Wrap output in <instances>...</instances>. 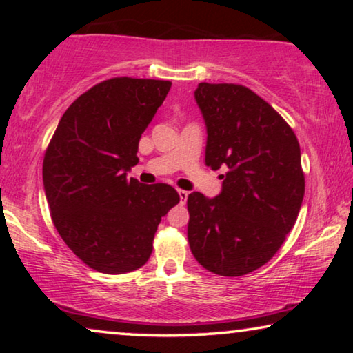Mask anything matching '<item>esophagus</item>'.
Returning a JSON list of instances; mask_svg holds the SVG:
<instances>
[{"instance_id":"34e87169","label":"esophagus","mask_w":353,"mask_h":353,"mask_svg":"<svg viewBox=\"0 0 353 353\" xmlns=\"http://www.w3.org/2000/svg\"><path fill=\"white\" fill-rule=\"evenodd\" d=\"M178 196H180V202H181V204H185V202L188 201V191L178 190Z\"/></svg>"}]
</instances>
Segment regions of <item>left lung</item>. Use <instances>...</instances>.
<instances>
[{"label": "left lung", "instance_id": "1", "mask_svg": "<svg viewBox=\"0 0 353 353\" xmlns=\"http://www.w3.org/2000/svg\"><path fill=\"white\" fill-rule=\"evenodd\" d=\"M207 130L205 165L226 168L219 196H188V241L202 267L243 276L268 262L301 210L305 180L292 128L254 91L199 83L194 91Z\"/></svg>", "mask_w": 353, "mask_h": 353}]
</instances>
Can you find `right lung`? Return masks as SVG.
<instances>
[{
    "label": "right lung",
    "mask_w": 353,
    "mask_h": 353,
    "mask_svg": "<svg viewBox=\"0 0 353 353\" xmlns=\"http://www.w3.org/2000/svg\"><path fill=\"white\" fill-rule=\"evenodd\" d=\"M170 86L128 77L101 81L70 104L46 149L43 185L52 223L96 272L143 267L161 219L180 202L170 185L128 178L139 138Z\"/></svg>",
    "instance_id": "add662e5"
}]
</instances>
